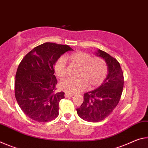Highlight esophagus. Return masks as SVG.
<instances>
[{"label": "esophagus", "mask_w": 148, "mask_h": 148, "mask_svg": "<svg viewBox=\"0 0 148 148\" xmlns=\"http://www.w3.org/2000/svg\"><path fill=\"white\" fill-rule=\"evenodd\" d=\"M73 95H74V94H73L65 93V98H67V97H72Z\"/></svg>", "instance_id": "34e87169"}]
</instances>
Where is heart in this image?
Here are the masks:
<instances>
[{
	"mask_svg": "<svg viewBox=\"0 0 148 148\" xmlns=\"http://www.w3.org/2000/svg\"><path fill=\"white\" fill-rule=\"evenodd\" d=\"M65 60L79 67L76 79H67L60 83V88L65 92L75 94L84 90L88 85L90 89L96 88L103 83L108 74V65L100 57H94L88 53L77 51L58 59L54 64V72L59 79L66 76Z\"/></svg>",
	"mask_w": 148,
	"mask_h": 148,
	"instance_id": "obj_1",
	"label": "heart"
}]
</instances>
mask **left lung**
Returning a JSON list of instances; mask_svg holds the SVG:
<instances>
[{"mask_svg": "<svg viewBox=\"0 0 148 148\" xmlns=\"http://www.w3.org/2000/svg\"><path fill=\"white\" fill-rule=\"evenodd\" d=\"M108 65V75L102 84L94 90L84 94V101L77 109V114L88 122H99L110 115L117 106L123 92L124 77L119 63L100 49L95 52Z\"/></svg>", "mask_w": 148, "mask_h": 148, "instance_id": "1", "label": "left lung"}]
</instances>
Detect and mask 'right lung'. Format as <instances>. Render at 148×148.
Listing matches in <instances>:
<instances>
[{"label": "right lung", "mask_w": 148, "mask_h": 148, "mask_svg": "<svg viewBox=\"0 0 148 148\" xmlns=\"http://www.w3.org/2000/svg\"><path fill=\"white\" fill-rule=\"evenodd\" d=\"M73 50L68 45L45 42L23 58L17 69L15 96L23 112L37 122H48L59 115L64 92H56L54 64L62 54Z\"/></svg>", "instance_id": "right-lung-1"}]
</instances>
